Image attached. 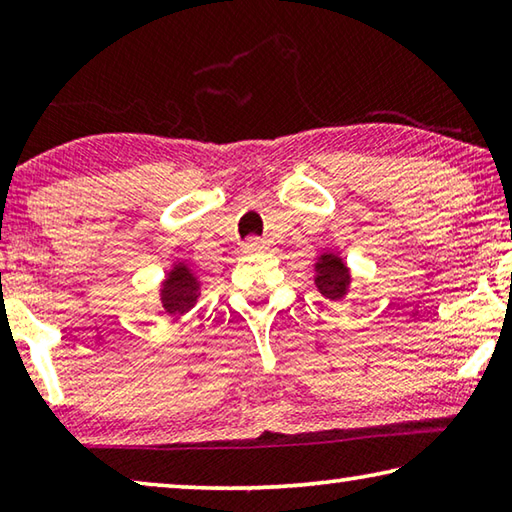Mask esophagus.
Returning <instances> with one entry per match:
<instances>
[{"label": "esophagus", "mask_w": 512, "mask_h": 512, "mask_svg": "<svg viewBox=\"0 0 512 512\" xmlns=\"http://www.w3.org/2000/svg\"><path fill=\"white\" fill-rule=\"evenodd\" d=\"M271 248L266 239H259V237H250L244 241V253H264V250Z\"/></svg>", "instance_id": "obj_1"}]
</instances>
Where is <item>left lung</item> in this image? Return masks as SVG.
I'll list each match as a JSON object with an SVG mask.
<instances>
[{"label": "left lung", "instance_id": "left-lung-1", "mask_svg": "<svg viewBox=\"0 0 512 512\" xmlns=\"http://www.w3.org/2000/svg\"><path fill=\"white\" fill-rule=\"evenodd\" d=\"M316 287L329 300H341L350 289V271L343 259L334 253H325L316 262Z\"/></svg>", "mask_w": 512, "mask_h": 512}]
</instances>
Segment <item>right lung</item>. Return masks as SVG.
<instances>
[{
  "label": "right lung",
  "mask_w": 512,
  "mask_h": 512,
  "mask_svg": "<svg viewBox=\"0 0 512 512\" xmlns=\"http://www.w3.org/2000/svg\"><path fill=\"white\" fill-rule=\"evenodd\" d=\"M198 296H201L198 277L189 271L187 264H173V268L167 273V280L162 282L160 289L164 311L171 316H183L196 305Z\"/></svg>",
  "instance_id": "1"
}]
</instances>
